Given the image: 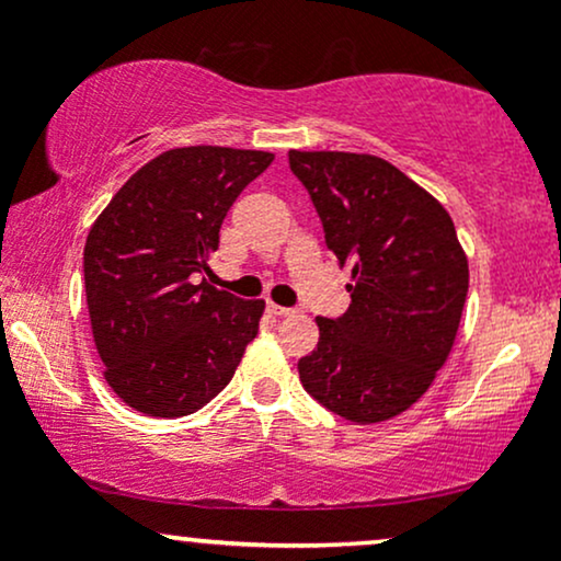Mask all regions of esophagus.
<instances>
[{
  "label": "esophagus",
  "mask_w": 561,
  "mask_h": 561,
  "mask_svg": "<svg viewBox=\"0 0 561 561\" xmlns=\"http://www.w3.org/2000/svg\"><path fill=\"white\" fill-rule=\"evenodd\" d=\"M268 313L274 317H298V308H285V306H276V302H268Z\"/></svg>",
  "instance_id": "esophagus-1"
}]
</instances>
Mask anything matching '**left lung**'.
<instances>
[{"label":"left lung","instance_id":"1","mask_svg":"<svg viewBox=\"0 0 561 561\" xmlns=\"http://www.w3.org/2000/svg\"><path fill=\"white\" fill-rule=\"evenodd\" d=\"M289 171L317 208L324 242L351 263V308L319 317V345L298 362L313 401L347 422L398 416L446 364L469 268L440 203L388 160L289 150Z\"/></svg>","mask_w":561,"mask_h":561}]
</instances>
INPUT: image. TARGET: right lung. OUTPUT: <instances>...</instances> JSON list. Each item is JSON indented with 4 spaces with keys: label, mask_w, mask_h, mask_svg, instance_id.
<instances>
[{
    "label": "right lung",
    "mask_w": 561,
    "mask_h": 561,
    "mask_svg": "<svg viewBox=\"0 0 561 561\" xmlns=\"http://www.w3.org/2000/svg\"><path fill=\"white\" fill-rule=\"evenodd\" d=\"M272 152L179 147L134 173L83 248L94 345L107 385L147 416L176 420L229 385L263 300L199 279L240 192Z\"/></svg>",
    "instance_id": "add662e5"
}]
</instances>
